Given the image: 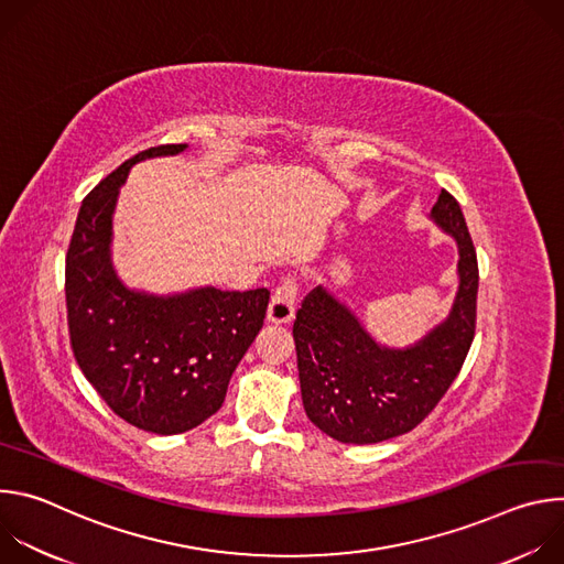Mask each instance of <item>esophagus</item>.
Returning <instances> with one entry per match:
<instances>
[{"label":"esophagus","mask_w":564,"mask_h":564,"mask_svg":"<svg viewBox=\"0 0 564 564\" xmlns=\"http://www.w3.org/2000/svg\"><path fill=\"white\" fill-rule=\"evenodd\" d=\"M296 296H299V285L292 276H285L274 294H272V301H270V307H268V321L270 324H276V326H283V324H290V321L294 318V312H296Z\"/></svg>","instance_id":"34e87169"}]
</instances>
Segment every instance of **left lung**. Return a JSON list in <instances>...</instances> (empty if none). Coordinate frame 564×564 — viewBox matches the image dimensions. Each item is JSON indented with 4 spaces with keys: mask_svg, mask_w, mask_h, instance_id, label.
Here are the masks:
<instances>
[{
    "mask_svg": "<svg viewBox=\"0 0 564 564\" xmlns=\"http://www.w3.org/2000/svg\"><path fill=\"white\" fill-rule=\"evenodd\" d=\"M431 218L457 240L459 288L444 324L411 348L379 346L328 290L314 288L294 321L305 415L344 444H377L422 424L455 381L475 337L477 257L459 203L442 189Z\"/></svg>",
    "mask_w": 564,
    "mask_h": 564,
    "instance_id": "obj_1",
    "label": "left lung"
}]
</instances>
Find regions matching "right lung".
<instances>
[{
    "instance_id": "obj_1",
    "label": "right lung",
    "mask_w": 564,
    "mask_h": 564,
    "mask_svg": "<svg viewBox=\"0 0 564 564\" xmlns=\"http://www.w3.org/2000/svg\"><path fill=\"white\" fill-rule=\"evenodd\" d=\"M185 149H144L100 181L79 207L64 270L68 337L79 370L118 417L155 435L196 429L223 406L229 377L263 328L270 303L268 288L153 296L118 279L111 218L120 185L140 160Z\"/></svg>"
}]
</instances>
